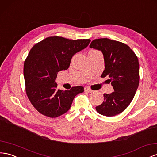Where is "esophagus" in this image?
<instances>
[{
	"mask_svg": "<svg viewBox=\"0 0 157 157\" xmlns=\"http://www.w3.org/2000/svg\"><path fill=\"white\" fill-rule=\"evenodd\" d=\"M84 91L86 92H88V93H91V92H93V90H91V89L88 86H86L85 88H84Z\"/></svg>",
	"mask_w": 157,
	"mask_h": 157,
	"instance_id": "obj_1",
	"label": "esophagus"
}]
</instances>
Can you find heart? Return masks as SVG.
<instances>
[{
	"label": "heart",
	"instance_id": "heart-1",
	"mask_svg": "<svg viewBox=\"0 0 157 157\" xmlns=\"http://www.w3.org/2000/svg\"><path fill=\"white\" fill-rule=\"evenodd\" d=\"M96 52V51H94V50H93V51H91V52Z\"/></svg>",
	"mask_w": 157,
	"mask_h": 157
}]
</instances>
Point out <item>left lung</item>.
<instances>
[{"label":"left lung","instance_id":"obj_1","mask_svg":"<svg viewBox=\"0 0 157 157\" xmlns=\"http://www.w3.org/2000/svg\"><path fill=\"white\" fill-rule=\"evenodd\" d=\"M90 48L102 52L105 69L101 77H108L114 90L104 94V101L96 107V111L108 117L117 115L128 107L139 86L137 57L128 45L108 38L93 40Z\"/></svg>","mask_w":157,"mask_h":157}]
</instances>
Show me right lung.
<instances>
[{
  "mask_svg": "<svg viewBox=\"0 0 157 157\" xmlns=\"http://www.w3.org/2000/svg\"><path fill=\"white\" fill-rule=\"evenodd\" d=\"M90 40H69L53 36L35 44L24 61V77L28 98L38 112L57 117L70 109L73 99L84 92L82 86L69 90L57 89L58 72L67 70L75 53L86 48Z\"/></svg>",
  "mask_w": 157,
  "mask_h": 157,
  "instance_id": "1",
  "label": "right lung"
}]
</instances>
